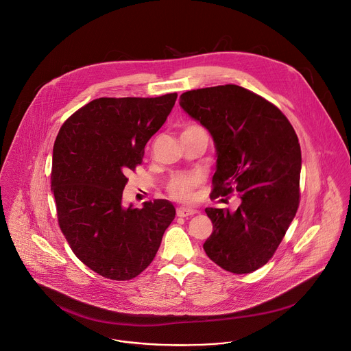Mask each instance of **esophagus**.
Returning <instances> with one entry per match:
<instances>
[{
    "label": "esophagus",
    "instance_id": "34e87169",
    "mask_svg": "<svg viewBox=\"0 0 351 351\" xmlns=\"http://www.w3.org/2000/svg\"><path fill=\"white\" fill-rule=\"evenodd\" d=\"M176 213H178V216H179V217H189V216L195 215V213H197V210H195V209H193V208L180 206V208H178V209H176Z\"/></svg>",
    "mask_w": 351,
    "mask_h": 351
}]
</instances>
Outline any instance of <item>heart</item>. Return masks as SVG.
<instances>
[{
  "instance_id": "obj_1",
  "label": "heart",
  "mask_w": 351,
  "mask_h": 351,
  "mask_svg": "<svg viewBox=\"0 0 351 351\" xmlns=\"http://www.w3.org/2000/svg\"><path fill=\"white\" fill-rule=\"evenodd\" d=\"M202 130L198 125H187L182 134H187V132H193V131H198ZM201 182V178L195 173H180V175H175L169 183H168V191L169 194L176 198V199H187L190 197V193L194 187H197Z\"/></svg>"
}]
</instances>
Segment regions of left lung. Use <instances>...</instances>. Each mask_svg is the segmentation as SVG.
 <instances>
[{
  "label": "left lung",
  "mask_w": 351,
  "mask_h": 351,
  "mask_svg": "<svg viewBox=\"0 0 351 351\" xmlns=\"http://www.w3.org/2000/svg\"><path fill=\"white\" fill-rule=\"evenodd\" d=\"M179 104L213 138L212 197L241 198L235 212L205 209L213 232L204 250L228 272H254L272 258L300 205L298 136L279 108L237 84L186 91Z\"/></svg>",
  "instance_id": "obj_1"
}]
</instances>
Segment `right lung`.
Instances as JSON below:
<instances>
[{
  "label": "right lung",
  "instance_id": "obj_1",
  "mask_svg": "<svg viewBox=\"0 0 351 351\" xmlns=\"http://www.w3.org/2000/svg\"><path fill=\"white\" fill-rule=\"evenodd\" d=\"M176 98H97L56 138L51 191L60 228L75 256L106 279L130 280L143 272L175 219L167 199L124 206L123 190Z\"/></svg>",
  "mask_w": 351,
  "mask_h": 351
}]
</instances>
